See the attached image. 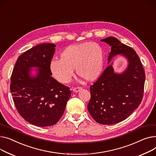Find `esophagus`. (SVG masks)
Segmentation results:
<instances>
[{
    "label": "esophagus",
    "instance_id": "1",
    "mask_svg": "<svg viewBox=\"0 0 156 156\" xmlns=\"http://www.w3.org/2000/svg\"><path fill=\"white\" fill-rule=\"evenodd\" d=\"M82 89V87H74L73 88V91H74V92H75V93H77V92H79V91H80V90H81Z\"/></svg>",
    "mask_w": 156,
    "mask_h": 156
}]
</instances>
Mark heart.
<instances>
[{"mask_svg": "<svg viewBox=\"0 0 156 156\" xmlns=\"http://www.w3.org/2000/svg\"><path fill=\"white\" fill-rule=\"evenodd\" d=\"M103 53L101 46L94 42H84L69 46L60 54V59L50 63L52 76L62 84H67L76 74L87 82L96 80L102 72Z\"/></svg>", "mask_w": 156, "mask_h": 156, "instance_id": "b5f03b06", "label": "heart"}]
</instances>
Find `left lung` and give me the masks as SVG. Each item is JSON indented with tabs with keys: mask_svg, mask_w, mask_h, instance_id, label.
Here are the masks:
<instances>
[{
	"mask_svg": "<svg viewBox=\"0 0 156 156\" xmlns=\"http://www.w3.org/2000/svg\"><path fill=\"white\" fill-rule=\"evenodd\" d=\"M111 48L108 63L118 54L128 61L126 70L120 74L108 66L97 81L90 86V99L88 111L94 120L103 125H113L129 117L140 105L144 95L145 79L142 64L135 51L109 36L101 40Z\"/></svg>",
	"mask_w": 156,
	"mask_h": 156,
	"instance_id": "left-lung-1",
	"label": "left lung"
}]
</instances>
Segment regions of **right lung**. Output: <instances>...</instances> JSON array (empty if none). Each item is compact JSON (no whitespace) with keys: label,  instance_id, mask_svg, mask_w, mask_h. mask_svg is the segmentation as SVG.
I'll use <instances>...</instances> for the list:
<instances>
[{"label":"right lung","instance_id":"obj_1","mask_svg":"<svg viewBox=\"0 0 156 156\" xmlns=\"http://www.w3.org/2000/svg\"><path fill=\"white\" fill-rule=\"evenodd\" d=\"M56 45L42 43L18 57L11 77L10 89L18 113L38 126L56 124L65 111L70 88L51 77L50 63ZM31 67H38L37 75L30 76Z\"/></svg>","mask_w":156,"mask_h":156}]
</instances>
